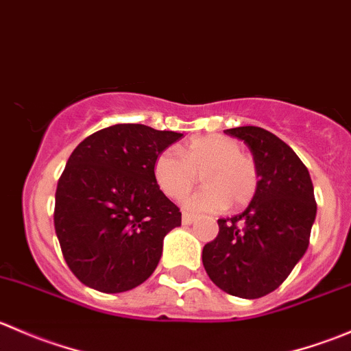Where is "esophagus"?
I'll use <instances>...</instances> for the list:
<instances>
[{"mask_svg":"<svg viewBox=\"0 0 351 351\" xmlns=\"http://www.w3.org/2000/svg\"><path fill=\"white\" fill-rule=\"evenodd\" d=\"M182 222H183V224H185V226L192 224V222H195V215L189 214V212H183V215H182Z\"/></svg>","mask_w":351,"mask_h":351,"instance_id":"obj_1","label":"esophagus"}]
</instances>
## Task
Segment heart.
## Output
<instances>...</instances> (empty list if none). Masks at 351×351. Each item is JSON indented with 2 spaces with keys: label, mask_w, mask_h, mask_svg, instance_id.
Segmentation results:
<instances>
[{
  "label": "heart",
  "mask_w": 351,
  "mask_h": 351,
  "mask_svg": "<svg viewBox=\"0 0 351 351\" xmlns=\"http://www.w3.org/2000/svg\"><path fill=\"white\" fill-rule=\"evenodd\" d=\"M202 190L186 198L185 207L193 212H217L228 207H246L256 195L260 171L256 159L232 137L205 134L193 137L182 147V156L162 151L154 161V180L159 190L173 200L189 195L198 180Z\"/></svg>",
  "instance_id": "heart-1"
}]
</instances>
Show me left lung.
Masks as SVG:
<instances>
[{
    "instance_id": "left-lung-1",
    "label": "left lung",
    "mask_w": 351,
    "mask_h": 351,
    "mask_svg": "<svg viewBox=\"0 0 351 351\" xmlns=\"http://www.w3.org/2000/svg\"><path fill=\"white\" fill-rule=\"evenodd\" d=\"M224 132L250 147L260 183L243 214L219 219L202 261L219 289L258 299L280 287L306 253L317 210L314 186L306 165L275 134L254 125Z\"/></svg>"
}]
</instances>
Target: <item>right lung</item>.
<instances>
[{"label": "right lung", "instance_id": "obj_1", "mask_svg": "<svg viewBox=\"0 0 351 351\" xmlns=\"http://www.w3.org/2000/svg\"><path fill=\"white\" fill-rule=\"evenodd\" d=\"M183 134L117 123L88 136L58 182L54 228L69 270L105 293L153 275L182 212L159 190L154 161Z\"/></svg>", "mask_w": 351, "mask_h": 351}]
</instances>
